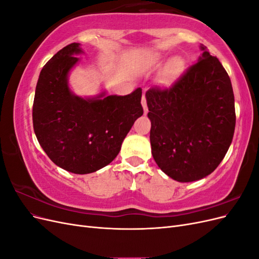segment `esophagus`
<instances>
[{
	"instance_id": "34e87169",
	"label": "esophagus",
	"mask_w": 259,
	"mask_h": 259,
	"mask_svg": "<svg viewBox=\"0 0 259 259\" xmlns=\"http://www.w3.org/2000/svg\"><path fill=\"white\" fill-rule=\"evenodd\" d=\"M142 105H143V107H144V111H145V113H147V112H148V106H147V99H146L145 94H144V95H143V98H142Z\"/></svg>"
}]
</instances>
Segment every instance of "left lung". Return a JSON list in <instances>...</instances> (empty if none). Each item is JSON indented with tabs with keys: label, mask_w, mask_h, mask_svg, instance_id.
Here are the masks:
<instances>
[{
	"label": "left lung",
	"mask_w": 259,
	"mask_h": 259,
	"mask_svg": "<svg viewBox=\"0 0 259 259\" xmlns=\"http://www.w3.org/2000/svg\"><path fill=\"white\" fill-rule=\"evenodd\" d=\"M202 56L169 88L146 93L153 159L170 178L189 183L221 164L236 127L230 77L217 57Z\"/></svg>",
	"instance_id": "left-lung-1"
}]
</instances>
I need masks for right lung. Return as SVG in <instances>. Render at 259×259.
I'll return each instance as SVG.
<instances>
[{
  "mask_svg": "<svg viewBox=\"0 0 259 259\" xmlns=\"http://www.w3.org/2000/svg\"><path fill=\"white\" fill-rule=\"evenodd\" d=\"M82 53L71 43L46 62L38 76L32 109L35 136L57 166L89 174L111 163L144 109L142 89L126 96L84 99L70 92L68 72Z\"/></svg>",
  "mask_w": 259,
  "mask_h": 259,
  "instance_id": "add662e5",
  "label": "right lung"
}]
</instances>
